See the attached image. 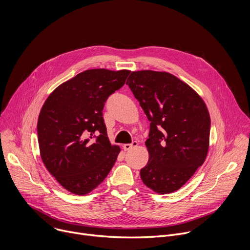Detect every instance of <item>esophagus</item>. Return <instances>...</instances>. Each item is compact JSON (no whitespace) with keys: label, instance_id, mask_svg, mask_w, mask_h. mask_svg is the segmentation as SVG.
<instances>
[{"label":"esophagus","instance_id":"1","mask_svg":"<svg viewBox=\"0 0 250 250\" xmlns=\"http://www.w3.org/2000/svg\"><path fill=\"white\" fill-rule=\"evenodd\" d=\"M137 145H138L137 141H132V144H130V145L129 144H125V145L123 146V147H124L125 150H130V149L136 147Z\"/></svg>","mask_w":250,"mask_h":250}]
</instances>
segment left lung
<instances>
[{"label":"left lung","mask_w":250,"mask_h":250,"mask_svg":"<svg viewBox=\"0 0 250 250\" xmlns=\"http://www.w3.org/2000/svg\"><path fill=\"white\" fill-rule=\"evenodd\" d=\"M126 84L150 122L147 164L140 178L158 194L179 190L203 165L208 150L210 119L203 99L167 72H131Z\"/></svg>","instance_id":"left-lung-1"}]
</instances>
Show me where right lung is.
Segmentation results:
<instances>
[{
  "instance_id": "1",
  "label": "right lung",
  "mask_w": 250,
  "mask_h": 250,
  "mask_svg": "<svg viewBox=\"0 0 250 250\" xmlns=\"http://www.w3.org/2000/svg\"><path fill=\"white\" fill-rule=\"evenodd\" d=\"M128 70L90 69L59 85L46 99L38 122L43 164L67 191L86 195L113 168L121 151L106 134L103 109L125 85Z\"/></svg>"
}]
</instances>
